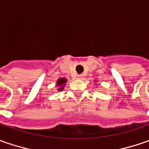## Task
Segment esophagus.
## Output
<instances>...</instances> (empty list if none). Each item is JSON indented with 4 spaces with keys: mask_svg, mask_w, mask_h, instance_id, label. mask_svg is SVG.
Listing matches in <instances>:
<instances>
[{
    "mask_svg": "<svg viewBox=\"0 0 149 149\" xmlns=\"http://www.w3.org/2000/svg\"><path fill=\"white\" fill-rule=\"evenodd\" d=\"M83 75H82V74H79V75H78L77 76V78L78 79H83Z\"/></svg>",
    "mask_w": 149,
    "mask_h": 149,
    "instance_id": "esophagus-1",
    "label": "esophagus"
}]
</instances>
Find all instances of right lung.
<instances>
[{"mask_svg":"<svg viewBox=\"0 0 149 149\" xmlns=\"http://www.w3.org/2000/svg\"><path fill=\"white\" fill-rule=\"evenodd\" d=\"M66 81H67V79H66L65 78H60V79H59L57 80L56 85H57V86H60V88L58 89V90L61 91V90H63V89H64V86L65 85Z\"/></svg>","mask_w":149,"mask_h":149,"instance_id":"obj_1","label":"right lung"}]
</instances>
